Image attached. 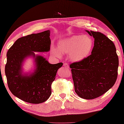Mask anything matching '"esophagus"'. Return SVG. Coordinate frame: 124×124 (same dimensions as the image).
I'll list each match as a JSON object with an SVG mask.
<instances>
[{
    "label": "esophagus",
    "mask_w": 124,
    "mask_h": 124,
    "mask_svg": "<svg viewBox=\"0 0 124 124\" xmlns=\"http://www.w3.org/2000/svg\"><path fill=\"white\" fill-rule=\"evenodd\" d=\"M63 66L65 67V68H69V64L68 63H66V62H65V63H64Z\"/></svg>",
    "instance_id": "1"
}]
</instances>
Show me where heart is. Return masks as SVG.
<instances>
[{"label": "heart", "mask_w": 124, "mask_h": 124, "mask_svg": "<svg viewBox=\"0 0 124 124\" xmlns=\"http://www.w3.org/2000/svg\"><path fill=\"white\" fill-rule=\"evenodd\" d=\"M93 46L92 38L88 36L75 35L60 40L58 49L52 48V53L58 58L62 54H69V58L74 62H79L88 56Z\"/></svg>", "instance_id": "1"}]
</instances>
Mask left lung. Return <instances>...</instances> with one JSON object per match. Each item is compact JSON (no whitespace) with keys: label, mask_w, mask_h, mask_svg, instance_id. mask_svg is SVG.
<instances>
[{"label":"left lung","mask_w":124,"mask_h":124,"mask_svg":"<svg viewBox=\"0 0 124 124\" xmlns=\"http://www.w3.org/2000/svg\"><path fill=\"white\" fill-rule=\"evenodd\" d=\"M86 31L94 38L91 54L70 67L76 94L82 98L93 99L115 84L119 59L114 44L106 36L99 32Z\"/></svg>","instance_id":"8db88e82"}]
</instances>
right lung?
<instances>
[{"label":"right lung","mask_w":124,"mask_h":124,"mask_svg":"<svg viewBox=\"0 0 124 124\" xmlns=\"http://www.w3.org/2000/svg\"><path fill=\"white\" fill-rule=\"evenodd\" d=\"M50 31L31 34L19 38L7 52L5 75L10 91L14 96L26 102L39 104L49 98L51 86L58 70L62 62L51 64L43 56L35 55L34 52L50 50ZM32 56L36 66L33 73L23 75L22 65L24 59Z\"/></svg>","instance_id":"right-lung-1"}]
</instances>
